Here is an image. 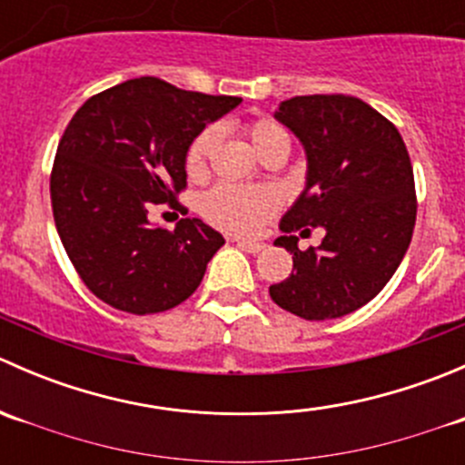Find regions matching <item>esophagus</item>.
Masks as SVG:
<instances>
[{
	"instance_id": "34e87169",
	"label": "esophagus",
	"mask_w": 465,
	"mask_h": 465,
	"mask_svg": "<svg viewBox=\"0 0 465 465\" xmlns=\"http://www.w3.org/2000/svg\"><path fill=\"white\" fill-rule=\"evenodd\" d=\"M236 245L241 247V250L250 252V254H259V252L265 250V245H262V242H256V241H245V238H236Z\"/></svg>"
}]
</instances>
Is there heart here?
Instances as JSON below:
<instances>
[{
    "label": "heart",
    "instance_id": "obj_1",
    "mask_svg": "<svg viewBox=\"0 0 465 465\" xmlns=\"http://www.w3.org/2000/svg\"><path fill=\"white\" fill-rule=\"evenodd\" d=\"M245 133L261 157L272 150H290V134L281 124L272 119H256L245 125ZM218 133L204 128L186 150V171L189 175H203ZM279 209V195L265 186H232L220 184L203 198V213L215 227L224 232L247 233L261 227Z\"/></svg>",
    "mask_w": 465,
    "mask_h": 465
}]
</instances>
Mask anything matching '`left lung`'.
<instances>
[{"label":"left lung","instance_id":"left-lung-1","mask_svg":"<svg viewBox=\"0 0 465 465\" xmlns=\"http://www.w3.org/2000/svg\"><path fill=\"white\" fill-rule=\"evenodd\" d=\"M276 119L306 148V189L281 220L274 245L294 272L270 285L276 306L302 320H337L371 302L401 265L416 224L410 153L389 119L346 94L283 101ZM327 232L320 248L299 251L293 236Z\"/></svg>","mask_w":465,"mask_h":465}]
</instances>
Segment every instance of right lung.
Masks as SVG:
<instances>
[{
  "label": "right lung",
  "mask_w": 465,
  "mask_h": 465,
  "mask_svg": "<svg viewBox=\"0 0 465 465\" xmlns=\"http://www.w3.org/2000/svg\"><path fill=\"white\" fill-rule=\"evenodd\" d=\"M241 103L142 76L87 98L69 121L51 171L58 236L89 292L116 311L150 315L198 290L224 238L198 218L173 232L148 211L186 189V150Z\"/></svg>",
  "instance_id": "add662e5"
}]
</instances>
